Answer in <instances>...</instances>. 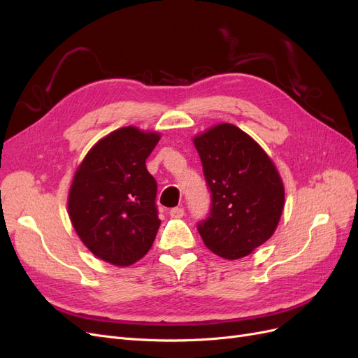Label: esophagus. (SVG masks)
Returning a JSON list of instances; mask_svg holds the SVG:
<instances>
[{
	"mask_svg": "<svg viewBox=\"0 0 358 358\" xmlns=\"http://www.w3.org/2000/svg\"><path fill=\"white\" fill-rule=\"evenodd\" d=\"M183 215H185V210H183V208H173V209H170V216H171V218H182Z\"/></svg>",
	"mask_w": 358,
	"mask_h": 358,
	"instance_id": "obj_1",
	"label": "esophagus"
}]
</instances>
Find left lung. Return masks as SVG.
<instances>
[{"mask_svg": "<svg viewBox=\"0 0 358 358\" xmlns=\"http://www.w3.org/2000/svg\"><path fill=\"white\" fill-rule=\"evenodd\" d=\"M210 191V212L197 229L216 255L237 259L275 233L285 191L275 164L252 137L231 124L194 137Z\"/></svg>", "mask_w": 358, "mask_h": 358, "instance_id": "left-lung-1", "label": "left lung"}]
</instances>
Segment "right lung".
I'll return each instance as SVG.
<instances>
[{"label": "right lung", "instance_id": "right-lung-1", "mask_svg": "<svg viewBox=\"0 0 358 358\" xmlns=\"http://www.w3.org/2000/svg\"><path fill=\"white\" fill-rule=\"evenodd\" d=\"M159 140L154 131L124 127L103 137L71 183L69 215L90 251L115 266H131L152 246L161 221L157 180L146 158Z\"/></svg>", "mask_w": 358, "mask_h": 358}]
</instances>
